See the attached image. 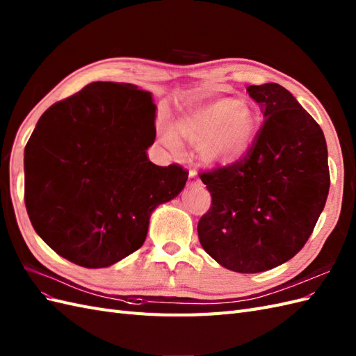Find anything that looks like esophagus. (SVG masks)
I'll return each instance as SVG.
<instances>
[{
	"label": "esophagus",
	"mask_w": 356,
	"mask_h": 356,
	"mask_svg": "<svg viewBox=\"0 0 356 356\" xmlns=\"http://www.w3.org/2000/svg\"><path fill=\"white\" fill-rule=\"evenodd\" d=\"M188 187H199V186H202V182H200V179H199V177H197V174L195 170H190V174H188Z\"/></svg>",
	"instance_id": "1"
}]
</instances>
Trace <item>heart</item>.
Wrapping results in <instances>:
<instances>
[{
	"mask_svg": "<svg viewBox=\"0 0 356 356\" xmlns=\"http://www.w3.org/2000/svg\"><path fill=\"white\" fill-rule=\"evenodd\" d=\"M257 134L254 112L235 99L218 97L190 103L181 109L172 127H163L161 139L172 149L178 138L199 147V157L209 168H232L252 151Z\"/></svg>",
	"mask_w": 356,
	"mask_h": 356,
	"instance_id": "b5f03b06",
	"label": "heart"
}]
</instances>
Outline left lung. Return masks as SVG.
<instances>
[{
  "instance_id": "1",
  "label": "left lung",
  "mask_w": 356,
  "mask_h": 356,
  "mask_svg": "<svg viewBox=\"0 0 356 356\" xmlns=\"http://www.w3.org/2000/svg\"><path fill=\"white\" fill-rule=\"evenodd\" d=\"M264 126L247 157L200 179L213 204L197 223L199 241L222 266L262 273L307 243L330 191L326 140L319 124L278 83L250 85Z\"/></svg>"
}]
</instances>
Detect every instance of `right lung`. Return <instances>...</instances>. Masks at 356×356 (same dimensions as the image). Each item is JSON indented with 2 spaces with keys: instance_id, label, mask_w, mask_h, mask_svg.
Returning <instances> with one entry per match:
<instances>
[{
  "instance_id": "add662e5",
  "label": "right lung",
  "mask_w": 356,
  "mask_h": 356,
  "mask_svg": "<svg viewBox=\"0 0 356 356\" xmlns=\"http://www.w3.org/2000/svg\"><path fill=\"white\" fill-rule=\"evenodd\" d=\"M156 104L131 83L94 82L47 109L25 147V205L37 235L67 261L106 268L145 241L151 213L188 178L157 166Z\"/></svg>"
}]
</instances>
